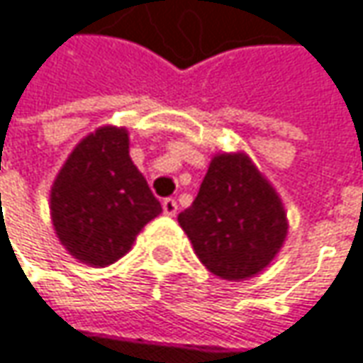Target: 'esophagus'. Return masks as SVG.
Segmentation results:
<instances>
[{
	"label": "esophagus",
	"instance_id": "1",
	"mask_svg": "<svg viewBox=\"0 0 363 363\" xmlns=\"http://www.w3.org/2000/svg\"><path fill=\"white\" fill-rule=\"evenodd\" d=\"M161 206H163V214H167V216H175L177 214V202L173 198H165L161 202Z\"/></svg>",
	"mask_w": 363,
	"mask_h": 363
}]
</instances>
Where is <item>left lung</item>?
Masks as SVG:
<instances>
[{
	"mask_svg": "<svg viewBox=\"0 0 363 363\" xmlns=\"http://www.w3.org/2000/svg\"><path fill=\"white\" fill-rule=\"evenodd\" d=\"M177 220L200 262L225 280L259 274L288 230L278 194L243 153L212 159L196 200Z\"/></svg>",
	"mask_w": 363,
	"mask_h": 363,
	"instance_id": "obj_1",
	"label": "left lung"
}]
</instances>
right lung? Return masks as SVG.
Returning <instances> with one entry per match:
<instances>
[{
	"label": "right lung",
	"instance_id": "right-lung-1",
	"mask_svg": "<svg viewBox=\"0 0 363 363\" xmlns=\"http://www.w3.org/2000/svg\"><path fill=\"white\" fill-rule=\"evenodd\" d=\"M161 212L147 179L128 157V133L104 126L73 149L50 191L52 225L79 262L110 265Z\"/></svg>",
	"mask_w": 363,
	"mask_h": 363
}]
</instances>
